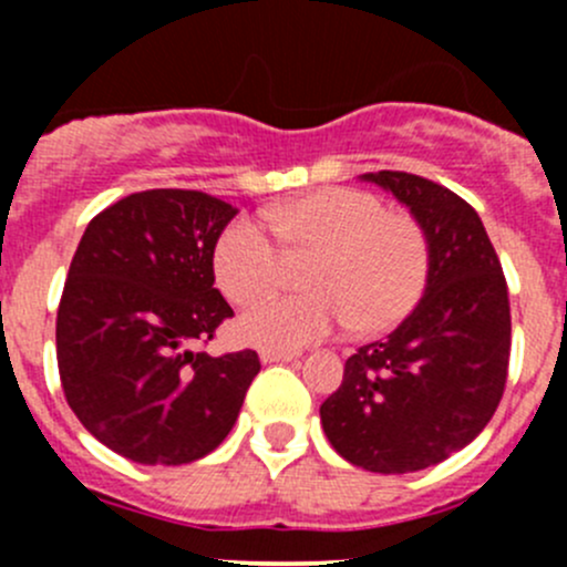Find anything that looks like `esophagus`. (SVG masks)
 Returning a JSON list of instances; mask_svg holds the SVG:
<instances>
[{"label": "esophagus", "instance_id": "1", "mask_svg": "<svg viewBox=\"0 0 567 567\" xmlns=\"http://www.w3.org/2000/svg\"><path fill=\"white\" fill-rule=\"evenodd\" d=\"M296 357H299L296 351H268V348H262L260 351L262 362H290V359H296Z\"/></svg>", "mask_w": 567, "mask_h": 567}]
</instances>
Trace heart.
<instances>
[{
	"label": "heart",
	"instance_id": "1",
	"mask_svg": "<svg viewBox=\"0 0 567 567\" xmlns=\"http://www.w3.org/2000/svg\"><path fill=\"white\" fill-rule=\"evenodd\" d=\"M280 247L257 221L233 219L214 244V277L233 305H255L282 288L288 262H307L310 293L262 301L241 318L244 340L296 351L337 323L357 337L381 334L420 305L431 279V238L420 219L370 192L320 188L266 208Z\"/></svg>",
	"mask_w": 567,
	"mask_h": 567
}]
</instances>
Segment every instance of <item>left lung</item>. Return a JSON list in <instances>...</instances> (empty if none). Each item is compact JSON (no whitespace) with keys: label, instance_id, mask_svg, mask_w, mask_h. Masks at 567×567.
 <instances>
[{"label":"left lung","instance_id":"left-lung-1","mask_svg":"<svg viewBox=\"0 0 567 567\" xmlns=\"http://www.w3.org/2000/svg\"><path fill=\"white\" fill-rule=\"evenodd\" d=\"M422 221L431 279L386 340L348 357L320 405L331 447L368 472L405 474L466 447L494 416L511 362V299L477 210L411 173H368Z\"/></svg>","mask_w":567,"mask_h":567}]
</instances>
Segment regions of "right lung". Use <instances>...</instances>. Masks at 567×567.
I'll list each match as a JSON object with an SVG mask.
<instances>
[{"mask_svg":"<svg viewBox=\"0 0 567 567\" xmlns=\"http://www.w3.org/2000/svg\"><path fill=\"white\" fill-rule=\"evenodd\" d=\"M238 210L194 188L117 199L84 230L56 310L68 405L123 458L181 466L233 431L255 351L203 348L233 307L214 288V244Z\"/></svg>","mask_w":567,"mask_h":567,"instance_id":"right-lung-1","label":"right lung"}]
</instances>
